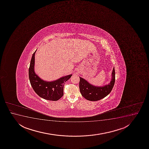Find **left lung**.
<instances>
[{
	"mask_svg": "<svg viewBox=\"0 0 149 149\" xmlns=\"http://www.w3.org/2000/svg\"><path fill=\"white\" fill-rule=\"evenodd\" d=\"M79 77V88L82 96L89 101H96L105 98L112 91L115 81V71L114 67L110 82L104 86H94L84 78Z\"/></svg>",
	"mask_w": 149,
	"mask_h": 149,
	"instance_id": "obj_1",
	"label": "left lung"
}]
</instances>
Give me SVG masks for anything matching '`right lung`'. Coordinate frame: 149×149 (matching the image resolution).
I'll return each instance as SVG.
<instances>
[{
  "mask_svg": "<svg viewBox=\"0 0 149 149\" xmlns=\"http://www.w3.org/2000/svg\"><path fill=\"white\" fill-rule=\"evenodd\" d=\"M36 51L32 55L29 68V78L32 87L35 93L41 98L45 100L57 101L63 96L65 83L70 79L72 75L65 76L50 82L41 79L34 71Z\"/></svg>",
  "mask_w": 149,
  "mask_h": 149,
  "instance_id": "obj_1",
  "label": "right lung"
}]
</instances>
